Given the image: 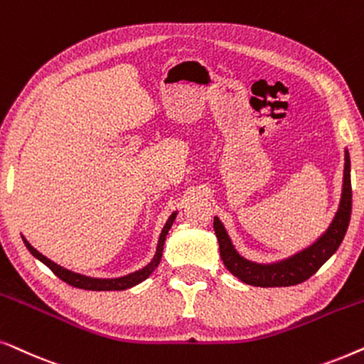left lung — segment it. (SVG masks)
<instances>
[{"instance_id": "left-lung-1", "label": "left lung", "mask_w": 364, "mask_h": 364, "mask_svg": "<svg viewBox=\"0 0 364 364\" xmlns=\"http://www.w3.org/2000/svg\"><path fill=\"white\" fill-rule=\"evenodd\" d=\"M350 154L346 153L345 156V183H343V196L340 203V210L329 226V230L318 240L313 246L304 250L293 258H289L283 263L278 264H255L241 258L232 248L230 238H228L225 228L221 221L215 218L213 228H215L218 243H220V255L223 263L232 274L246 284H253V287L269 288V287H293L299 284L303 281L316 273L321 266L334 255V251L340 248L343 238H345L348 225H350L351 218V176H350Z\"/></svg>"}]
</instances>
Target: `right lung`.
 <instances>
[{
	"label": "right lung",
	"mask_w": 364,
	"mask_h": 364,
	"mask_svg": "<svg viewBox=\"0 0 364 364\" xmlns=\"http://www.w3.org/2000/svg\"><path fill=\"white\" fill-rule=\"evenodd\" d=\"M174 216H176V213H173V215L169 216V220L166 221V225H164V228H163L161 236H159V241H158L156 255H154L151 263H149L146 268L136 271V273L123 276V278H116V279H96V278H88V276H81L77 273H73V271H68L65 268H61V266L53 263L51 259H48L46 256H43L40 251H36L35 248H33V246L28 243V241L24 238H23V241H24V245H26V248L30 250V253L35 256V258L40 259L41 263H45L48 268H50L53 273L58 276V278H60L61 281H65V283L70 284V287H75V288H80V289H90V291H121V289H128V288L134 287V284L141 283L143 279H146L148 276L153 273L154 268H158L159 261H161L164 240H166L169 228H171V225H173Z\"/></svg>",
	"instance_id": "1"
}]
</instances>
